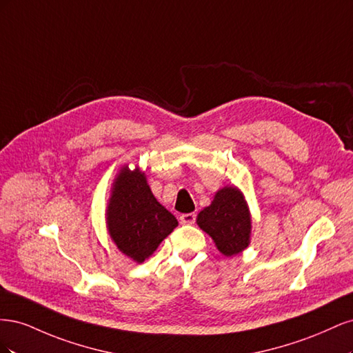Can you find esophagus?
<instances>
[{"label":"esophagus","instance_id":"obj_1","mask_svg":"<svg viewBox=\"0 0 353 353\" xmlns=\"http://www.w3.org/2000/svg\"><path fill=\"white\" fill-rule=\"evenodd\" d=\"M181 223H185V225H193L196 222V213H183V215L179 216Z\"/></svg>","mask_w":353,"mask_h":353}]
</instances>
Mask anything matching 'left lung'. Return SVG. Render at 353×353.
I'll return each instance as SVG.
<instances>
[{
	"instance_id": "left-lung-1",
	"label": "left lung",
	"mask_w": 353,
	"mask_h": 353,
	"mask_svg": "<svg viewBox=\"0 0 353 353\" xmlns=\"http://www.w3.org/2000/svg\"><path fill=\"white\" fill-rule=\"evenodd\" d=\"M196 222L227 258L249 248L252 215L244 194L236 185L219 188L210 205L200 210Z\"/></svg>"
}]
</instances>
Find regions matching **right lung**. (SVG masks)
Here are the masks:
<instances>
[{
	"label": "right lung",
	"instance_id": "add662e5",
	"mask_svg": "<svg viewBox=\"0 0 353 353\" xmlns=\"http://www.w3.org/2000/svg\"><path fill=\"white\" fill-rule=\"evenodd\" d=\"M105 225L119 252L143 263L174 231L178 221L153 196L145 172L125 165L113 179Z\"/></svg>",
	"mask_w": 353,
	"mask_h": 353
}]
</instances>
